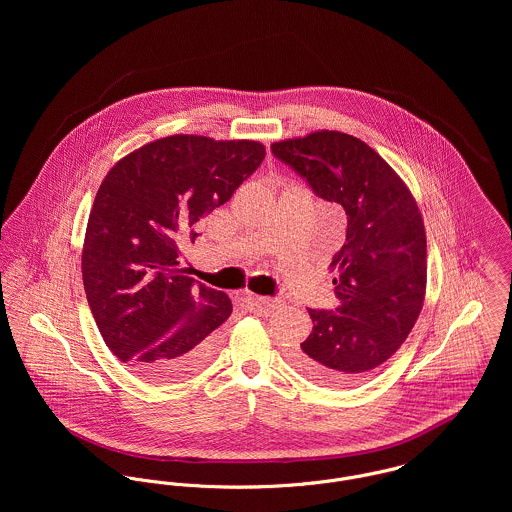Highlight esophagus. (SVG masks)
Listing matches in <instances>:
<instances>
[{
    "label": "esophagus",
    "instance_id": "obj_1",
    "mask_svg": "<svg viewBox=\"0 0 512 512\" xmlns=\"http://www.w3.org/2000/svg\"><path fill=\"white\" fill-rule=\"evenodd\" d=\"M264 309H278L284 305V299L282 297H264V295H256L254 297Z\"/></svg>",
    "mask_w": 512,
    "mask_h": 512
}]
</instances>
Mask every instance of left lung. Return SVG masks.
Returning a JSON list of instances; mask_svg holds the SVG:
<instances>
[{
	"label": "left lung",
	"instance_id": "left-lung-1",
	"mask_svg": "<svg viewBox=\"0 0 512 512\" xmlns=\"http://www.w3.org/2000/svg\"><path fill=\"white\" fill-rule=\"evenodd\" d=\"M270 149L347 213V238L331 262L339 305L307 309L313 329L292 365L325 386L357 384L400 349L422 311L424 220L402 179L359 138L315 132Z\"/></svg>",
	"mask_w": 512,
	"mask_h": 512
}]
</instances>
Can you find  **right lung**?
<instances>
[{
	"label": "right lung",
	"mask_w": 512,
	"mask_h": 512,
	"mask_svg": "<svg viewBox=\"0 0 512 512\" xmlns=\"http://www.w3.org/2000/svg\"><path fill=\"white\" fill-rule=\"evenodd\" d=\"M258 142L169 136L118 161L102 181L82 250L84 292L108 349L151 382L199 372L232 303L185 276L181 244L260 167Z\"/></svg>",
	"instance_id": "1"
}]
</instances>
